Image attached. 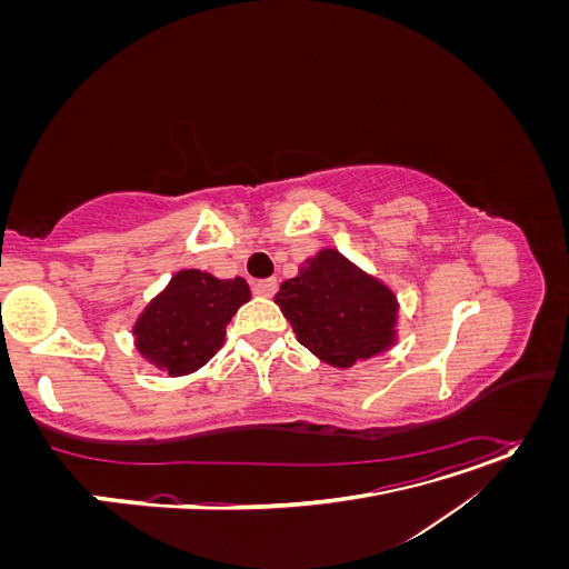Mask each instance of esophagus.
<instances>
[{
  "label": "esophagus",
  "mask_w": 569,
  "mask_h": 569,
  "mask_svg": "<svg viewBox=\"0 0 569 569\" xmlns=\"http://www.w3.org/2000/svg\"><path fill=\"white\" fill-rule=\"evenodd\" d=\"M253 291L258 297H272L274 291H278V280H274V278L258 280V282H253Z\"/></svg>",
  "instance_id": "esophagus-1"
}]
</instances>
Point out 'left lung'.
I'll return each instance as SVG.
<instances>
[{
    "label": "left lung",
    "instance_id": "left-lung-1",
    "mask_svg": "<svg viewBox=\"0 0 569 569\" xmlns=\"http://www.w3.org/2000/svg\"><path fill=\"white\" fill-rule=\"evenodd\" d=\"M299 343L332 368H351L396 343L393 291L337 249L306 258L274 295Z\"/></svg>",
    "mask_w": 569,
    "mask_h": 569
}]
</instances>
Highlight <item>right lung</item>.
<instances>
[{"mask_svg":"<svg viewBox=\"0 0 569 569\" xmlns=\"http://www.w3.org/2000/svg\"><path fill=\"white\" fill-rule=\"evenodd\" d=\"M249 299L244 278L218 280L197 268L178 270L134 320V347L170 377L197 372L218 353L228 322Z\"/></svg>","mask_w":569,"mask_h":569,"instance_id":"add662e5","label":"right lung"}]
</instances>
